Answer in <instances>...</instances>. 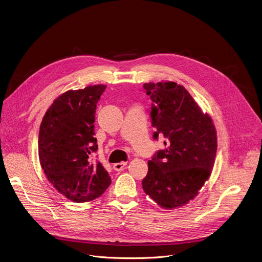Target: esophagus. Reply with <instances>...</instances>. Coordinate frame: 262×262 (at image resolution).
Here are the masks:
<instances>
[{
    "label": "esophagus",
    "mask_w": 262,
    "mask_h": 262,
    "mask_svg": "<svg viewBox=\"0 0 262 262\" xmlns=\"http://www.w3.org/2000/svg\"><path fill=\"white\" fill-rule=\"evenodd\" d=\"M126 166V162H118V163H115V164H113V169L115 170V171H121V170H123L124 169V167Z\"/></svg>",
    "instance_id": "34e87169"
}]
</instances>
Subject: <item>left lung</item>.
<instances>
[{
	"label": "left lung",
	"instance_id": "left-lung-1",
	"mask_svg": "<svg viewBox=\"0 0 262 262\" xmlns=\"http://www.w3.org/2000/svg\"><path fill=\"white\" fill-rule=\"evenodd\" d=\"M152 100V124L166 138L165 149L148 162L144 191L161 208L174 209L187 205L208 180L214 164L216 130L209 113L175 82L146 83Z\"/></svg>",
	"mask_w": 262,
	"mask_h": 262
}]
</instances>
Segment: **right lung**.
Wrapping results in <instances>:
<instances>
[{"label":"right lung","mask_w":262,"mask_h":262,"mask_svg":"<svg viewBox=\"0 0 262 262\" xmlns=\"http://www.w3.org/2000/svg\"><path fill=\"white\" fill-rule=\"evenodd\" d=\"M105 85L69 90L53 100L39 128L38 156L53 187L74 203L91 202L111 184L102 164L92 161L96 104Z\"/></svg>","instance_id":"add662e5"}]
</instances>
